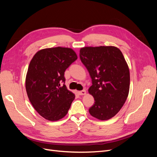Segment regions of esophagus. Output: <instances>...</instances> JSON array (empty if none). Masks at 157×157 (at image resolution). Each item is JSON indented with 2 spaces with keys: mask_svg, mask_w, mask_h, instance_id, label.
Segmentation results:
<instances>
[{
  "mask_svg": "<svg viewBox=\"0 0 157 157\" xmlns=\"http://www.w3.org/2000/svg\"><path fill=\"white\" fill-rule=\"evenodd\" d=\"M86 91L85 90H82V91L78 92V94L80 95V96H84V95H86Z\"/></svg>",
  "mask_w": 157,
  "mask_h": 157,
  "instance_id": "obj_1",
  "label": "esophagus"
}]
</instances>
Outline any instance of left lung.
Masks as SVG:
<instances>
[{
	"instance_id": "1",
	"label": "left lung",
	"mask_w": 157,
	"mask_h": 157,
	"mask_svg": "<svg viewBox=\"0 0 157 157\" xmlns=\"http://www.w3.org/2000/svg\"><path fill=\"white\" fill-rule=\"evenodd\" d=\"M80 58L92 80L88 92L95 103L89 109L97 119L115 117L124 105L130 90V71L121 51L115 46H86Z\"/></svg>"
}]
</instances>
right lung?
Returning <instances> with one entry per match:
<instances>
[{"mask_svg": "<svg viewBox=\"0 0 157 157\" xmlns=\"http://www.w3.org/2000/svg\"><path fill=\"white\" fill-rule=\"evenodd\" d=\"M77 59L70 48L55 47L38 51L30 61L25 78L27 96L39 115L57 121L67 115L75 94L65 84L66 69Z\"/></svg>", "mask_w": 157, "mask_h": 157, "instance_id": "right-lung-1", "label": "right lung"}]
</instances>
